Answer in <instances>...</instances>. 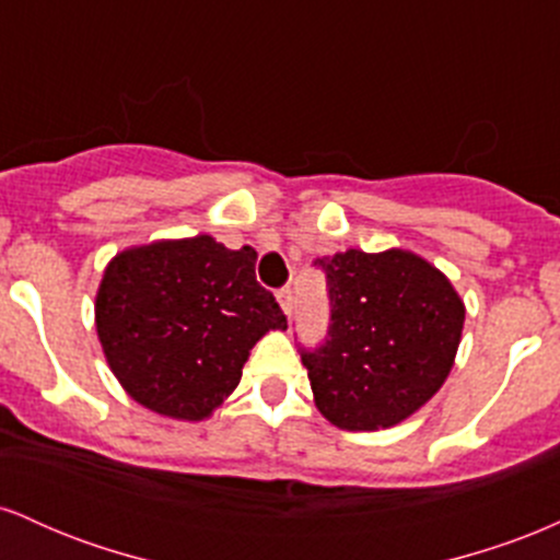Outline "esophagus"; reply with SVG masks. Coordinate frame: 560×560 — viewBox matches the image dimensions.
<instances>
[{
  "instance_id": "1",
  "label": "esophagus",
  "mask_w": 560,
  "mask_h": 560,
  "mask_svg": "<svg viewBox=\"0 0 560 560\" xmlns=\"http://www.w3.org/2000/svg\"><path fill=\"white\" fill-rule=\"evenodd\" d=\"M276 300H279V305H281V311H284V316L292 318V313H294V294H292V289H279V292H276Z\"/></svg>"
}]
</instances>
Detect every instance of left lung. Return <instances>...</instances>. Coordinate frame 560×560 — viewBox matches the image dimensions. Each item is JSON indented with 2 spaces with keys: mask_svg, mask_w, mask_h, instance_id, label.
<instances>
[{
  "mask_svg": "<svg viewBox=\"0 0 560 560\" xmlns=\"http://www.w3.org/2000/svg\"><path fill=\"white\" fill-rule=\"evenodd\" d=\"M318 266L329 279L331 329L320 350L302 355L316 408L347 432L397 427L453 371L464 300L434 262L402 247H350Z\"/></svg>",
  "mask_w": 560,
  "mask_h": 560,
  "instance_id": "obj_1",
  "label": "left lung"
}]
</instances>
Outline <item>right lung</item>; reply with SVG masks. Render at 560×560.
I'll return each mask as SVG.
<instances>
[{
    "instance_id": "1",
    "label": "right lung",
    "mask_w": 560,
    "mask_h": 560,
    "mask_svg": "<svg viewBox=\"0 0 560 560\" xmlns=\"http://www.w3.org/2000/svg\"><path fill=\"white\" fill-rule=\"evenodd\" d=\"M253 247L210 234L120 249L94 300L102 352L126 395L152 413L205 421L229 400L249 350L287 331L273 294L255 281Z\"/></svg>"
}]
</instances>
